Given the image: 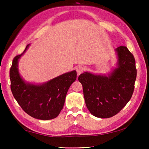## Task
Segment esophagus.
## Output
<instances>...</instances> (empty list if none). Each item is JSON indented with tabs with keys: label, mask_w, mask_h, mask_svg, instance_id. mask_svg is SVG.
I'll return each instance as SVG.
<instances>
[{
	"label": "esophagus",
	"mask_w": 149,
	"mask_h": 149,
	"mask_svg": "<svg viewBox=\"0 0 149 149\" xmlns=\"http://www.w3.org/2000/svg\"><path fill=\"white\" fill-rule=\"evenodd\" d=\"M76 71H77V75H80L81 74H82L83 72L84 71V68L83 67V66H81V65H79V66L77 67Z\"/></svg>",
	"instance_id": "obj_1"
}]
</instances>
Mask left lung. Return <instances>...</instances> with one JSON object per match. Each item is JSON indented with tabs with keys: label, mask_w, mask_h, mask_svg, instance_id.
I'll return each mask as SVG.
<instances>
[{
	"label": "left lung",
	"mask_w": 149,
	"mask_h": 149,
	"mask_svg": "<svg viewBox=\"0 0 149 149\" xmlns=\"http://www.w3.org/2000/svg\"><path fill=\"white\" fill-rule=\"evenodd\" d=\"M116 51L118 67L108 76L85 72L78 77L88 110L97 118L117 114L130 101L134 91L137 77L135 58L126 47H118Z\"/></svg>",
	"instance_id": "obj_1"
}]
</instances>
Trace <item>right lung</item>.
Instances as JSON below:
<instances>
[{
    "label": "right lung",
    "instance_id": "1",
    "mask_svg": "<svg viewBox=\"0 0 149 149\" xmlns=\"http://www.w3.org/2000/svg\"><path fill=\"white\" fill-rule=\"evenodd\" d=\"M24 52L17 55L10 70V88L12 94L21 108L30 116L48 120L56 118L64 107L65 96L70 85L77 77L75 70L65 73L42 85L24 81L20 76L17 64Z\"/></svg>",
    "mask_w": 149,
    "mask_h": 149
}]
</instances>
